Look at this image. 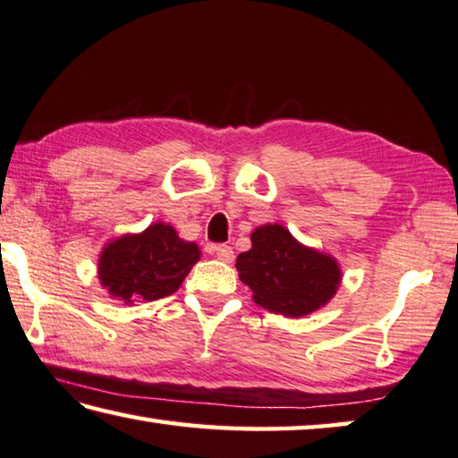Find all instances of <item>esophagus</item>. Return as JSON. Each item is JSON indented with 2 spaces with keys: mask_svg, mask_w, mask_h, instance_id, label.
Here are the masks:
<instances>
[{
  "mask_svg": "<svg viewBox=\"0 0 458 458\" xmlns=\"http://www.w3.org/2000/svg\"><path fill=\"white\" fill-rule=\"evenodd\" d=\"M212 252L218 256L222 262H232V260H234V250H232L230 246H224V244L222 246H214Z\"/></svg>",
  "mask_w": 458,
  "mask_h": 458,
  "instance_id": "obj_1",
  "label": "esophagus"
}]
</instances>
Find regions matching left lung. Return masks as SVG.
Returning a JSON list of instances; mask_svg holds the SVG:
<instances>
[{
	"instance_id": "8db88e82",
	"label": "left lung",
	"mask_w": 458,
	"mask_h": 458,
	"mask_svg": "<svg viewBox=\"0 0 458 458\" xmlns=\"http://www.w3.org/2000/svg\"><path fill=\"white\" fill-rule=\"evenodd\" d=\"M250 240L252 248L238 256L236 268L258 306L301 318L335 298L343 282L335 256L298 242L282 224H262Z\"/></svg>"
}]
</instances>
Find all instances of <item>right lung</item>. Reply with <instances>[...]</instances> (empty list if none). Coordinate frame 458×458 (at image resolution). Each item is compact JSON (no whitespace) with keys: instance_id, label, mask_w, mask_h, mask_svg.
Returning a JSON list of instances; mask_svg holds the SVG:
<instances>
[{"instance_id":"1","label":"right lung","mask_w":458,"mask_h":458,"mask_svg":"<svg viewBox=\"0 0 458 458\" xmlns=\"http://www.w3.org/2000/svg\"><path fill=\"white\" fill-rule=\"evenodd\" d=\"M200 254L198 244L182 240L172 224L154 222L102 248L98 280L123 304L152 302L176 293Z\"/></svg>"}]
</instances>
